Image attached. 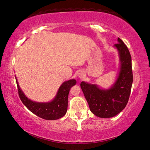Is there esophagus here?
<instances>
[{
  "label": "esophagus",
  "mask_w": 150,
  "mask_h": 150,
  "mask_svg": "<svg viewBox=\"0 0 150 150\" xmlns=\"http://www.w3.org/2000/svg\"><path fill=\"white\" fill-rule=\"evenodd\" d=\"M78 76H79V77H80V78H83L84 77V75L83 74V73H80V74H79Z\"/></svg>",
  "instance_id": "1"
}]
</instances>
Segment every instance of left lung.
<instances>
[{
    "label": "left lung",
    "mask_w": 150,
    "mask_h": 150,
    "mask_svg": "<svg viewBox=\"0 0 150 150\" xmlns=\"http://www.w3.org/2000/svg\"><path fill=\"white\" fill-rule=\"evenodd\" d=\"M114 47L120 59L119 72L114 83L108 89L86 81L80 83L91 112L101 118L114 117L125 108L132 84L131 56L127 47L120 38Z\"/></svg>",
    "instance_id": "left-lung-1"
}]
</instances>
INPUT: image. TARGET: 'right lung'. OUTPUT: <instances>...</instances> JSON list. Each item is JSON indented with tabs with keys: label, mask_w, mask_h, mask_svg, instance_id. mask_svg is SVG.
<instances>
[{
	"label": "right lung",
	"mask_w": 150,
	"mask_h": 150,
	"mask_svg": "<svg viewBox=\"0 0 150 150\" xmlns=\"http://www.w3.org/2000/svg\"><path fill=\"white\" fill-rule=\"evenodd\" d=\"M16 80L20 99L24 105L34 114L46 120H58L66 114L70 89L76 83V80L74 79L64 81L59 87L57 94L53 100L46 103L33 101L26 97L20 88L16 77Z\"/></svg>",
	"instance_id": "obj_1"
}]
</instances>
